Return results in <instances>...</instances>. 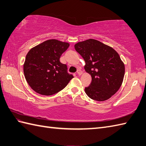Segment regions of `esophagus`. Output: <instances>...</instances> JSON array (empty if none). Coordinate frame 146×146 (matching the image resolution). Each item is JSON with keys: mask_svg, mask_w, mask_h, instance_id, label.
<instances>
[{"mask_svg": "<svg viewBox=\"0 0 146 146\" xmlns=\"http://www.w3.org/2000/svg\"><path fill=\"white\" fill-rule=\"evenodd\" d=\"M77 74L79 76H81L82 74V71L81 70H80V69H79V70H77Z\"/></svg>", "mask_w": 146, "mask_h": 146, "instance_id": "1", "label": "esophagus"}]
</instances>
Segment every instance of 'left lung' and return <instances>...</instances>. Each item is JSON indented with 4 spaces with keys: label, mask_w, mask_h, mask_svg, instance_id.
<instances>
[{
    "label": "left lung",
    "mask_w": 146,
    "mask_h": 146,
    "mask_svg": "<svg viewBox=\"0 0 146 146\" xmlns=\"http://www.w3.org/2000/svg\"><path fill=\"white\" fill-rule=\"evenodd\" d=\"M74 48L84 58V69L92 77L85 92L92 100L105 101L121 86L125 66L113 48L94 39L78 42Z\"/></svg>",
    "instance_id": "8db88e82"
}]
</instances>
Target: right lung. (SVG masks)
<instances>
[{"label":"right lung","mask_w":146,"mask_h":146,"mask_svg":"<svg viewBox=\"0 0 146 146\" xmlns=\"http://www.w3.org/2000/svg\"><path fill=\"white\" fill-rule=\"evenodd\" d=\"M69 43L56 39L46 40L28 52L23 72L30 87L36 93L52 95L62 90L74 77L59 61Z\"/></svg>","instance_id":"obj_1"}]
</instances>
